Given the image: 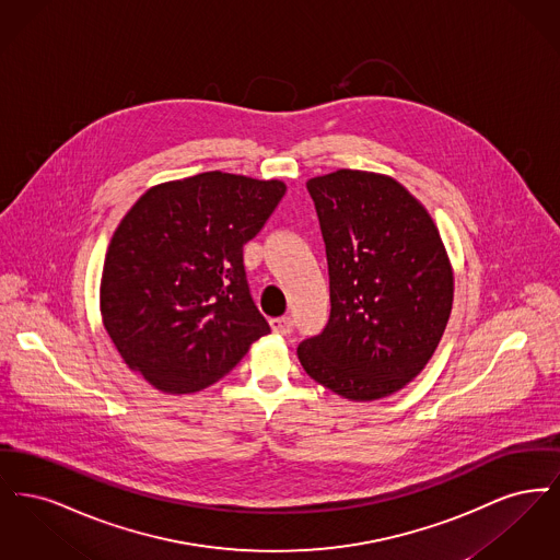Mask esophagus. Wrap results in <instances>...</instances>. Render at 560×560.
Wrapping results in <instances>:
<instances>
[{"instance_id": "34e87169", "label": "esophagus", "mask_w": 560, "mask_h": 560, "mask_svg": "<svg viewBox=\"0 0 560 560\" xmlns=\"http://www.w3.org/2000/svg\"><path fill=\"white\" fill-rule=\"evenodd\" d=\"M270 327L279 336H290L293 331V320L290 317H277V319H270Z\"/></svg>"}]
</instances>
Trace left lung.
<instances>
[{
	"label": "left lung",
	"mask_w": 560,
	"mask_h": 560,
	"mask_svg": "<svg viewBox=\"0 0 560 560\" xmlns=\"http://www.w3.org/2000/svg\"><path fill=\"white\" fill-rule=\"evenodd\" d=\"M306 188L325 241L331 313L298 359L345 399L390 397L427 368L452 315L445 243L427 208L386 174L336 170Z\"/></svg>",
	"instance_id": "8db88e82"
}]
</instances>
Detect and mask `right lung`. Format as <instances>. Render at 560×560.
I'll use <instances>...</instances> for the list:
<instances>
[{"label":"right lung","instance_id":"right-lung-1","mask_svg":"<svg viewBox=\"0 0 560 560\" xmlns=\"http://www.w3.org/2000/svg\"><path fill=\"white\" fill-rule=\"evenodd\" d=\"M285 183L203 172L149 188L108 243L101 315L124 361L165 395L199 393L270 331L243 267Z\"/></svg>","mask_w":560,"mask_h":560}]
</instances>
